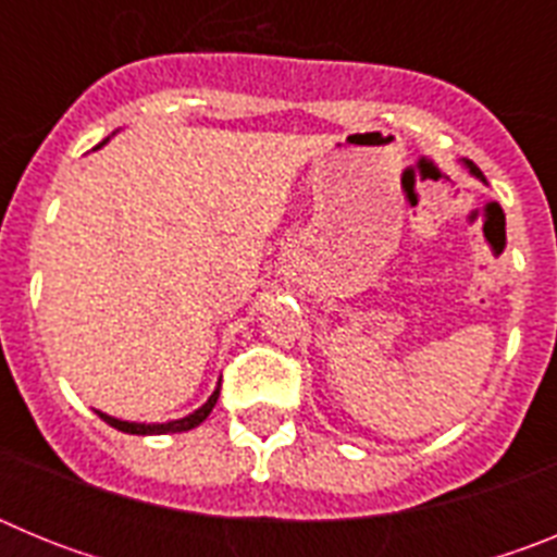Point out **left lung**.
Segmentation results:
<instances>
[{"instance_id":"8db88e82","label":"left lung","mask_w":557,"mask_h":557,"mask_svg":"<svg viewBox=\"0 0 557 557\" xmlns=\"http://www.w3.org/2000/svg\"><path fill=\"white\" fill-rule=\"evenodd\" d=\"M466 166H469V172H471V175H476V178H482L480 166H476V164H471V161H466ZM482 181H485V178H482Z\"/></svg>"}]
</instances>
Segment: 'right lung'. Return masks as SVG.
Wrapping results in <instances>:
<instances>
[{"label":"right lung","mask_w":557,"mask_h":557,"mask_svg":"<svg viewBox=\"0 0 557 557\" xmlns=\"http://www.w3.org/2000/svg\"><path fill=\"white\" fill-rule=\"evenodd\" d=\"M218 396H220V385L218 391L211 393L209 401H206L200 410H195L186 418H178V421H166V424H136V421H120V418L106 416V412H97V416H100L106 424H111L113 430L127 432V435H166V432H186V430H195L198 424H203L206 418H209V412L214 410V405H218Z\"/></svg>","instance_id":"obj_1"}]
</instances>
